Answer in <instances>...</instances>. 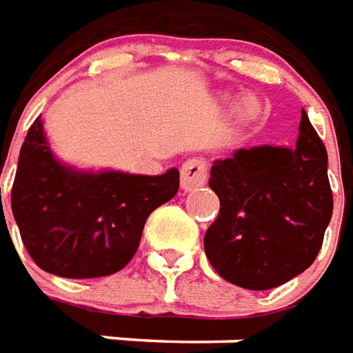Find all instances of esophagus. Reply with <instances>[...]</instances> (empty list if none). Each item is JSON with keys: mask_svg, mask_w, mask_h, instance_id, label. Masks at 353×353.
<instances>
[{"mask_svg": "<svg viewBox=\"0 0 353 353\" xmlns=\"http://www.w3.org/2000/svg\"><path fill=\"white\" fill-rule=\"evenodd\" d=\"M208 179V164L202 157H193V159L185 160L181 166V189L185 193L199 189L206 183Z\"/></svg>", "mask_w": 353, "mask_h": 353, "instance_id": "obj_1", "label": "esophagus"}]
</instances>
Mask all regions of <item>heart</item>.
<instances>
[{
  "mask_svg": "<svg viewBox=\"0 0 353 353\" xmlns=\"http://www.w3.org/2000/svg\"><path fill=\"white\" fill-rule=\"evenodd\" d=\"M256 112H258V105L254 103V101H245L241 107H239V114L243 118H252L256 117Z\"/></svg>",
  "mask_w": 353,
  "mask_h": 353,
  "instance_id": "heart-1",
  "label": "heart"
}]
</instances>
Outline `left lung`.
<instances>
[{
  "mask_svg": "<svg viewBox=\"0 0 353 353\" xmlns=\"http://www.w3.org/2000/svg\"><path fill=\"white\" fill-rule=\"evenodd\" d=\"M327 160L305 110L294 147L258 145L214 160L208 185L219 214L204 252L219 277L268 290L314 263L332 216Z\"/></svg>",
  "mask_w": 353,
  "mask_h": 353,
  "instance_id": "1",
  "label": "left lung"
}]
</instances>
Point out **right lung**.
<instances>
[{
	"label": "right lung",
	"mask_w": 353,
	"mask_h": 353,
	"mask_svg": "<svg viewBox=\"0 0 353 353\" xmlns=\"http://www.w3.org/2000/svg\"><path fill=\"white\" fill-rule=\"evenodd\" d=\"M177 189V168L141 176L66 164L55 157L38 117L19 154L11 208L22 243L41 270L93 279L128 265L149 214Z\"/></svg>",
	"instance_id": "right-lung-1"
}]
</instances>
